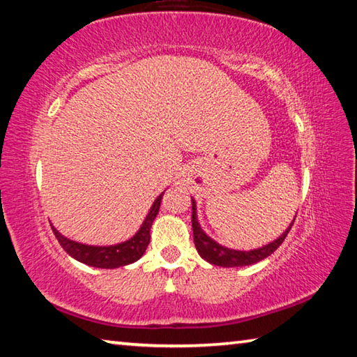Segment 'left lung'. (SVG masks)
<instances>
[{"instance_id": "left-lung-1", "label": "left lung", "mask_w": 357, "mask_h": 357, "mask_svg": "<svg viewBox=\"0 0 357 357\" xmlns=\"http://www.w3.org/2000/svg\"><path fill=\"white\" fill-rule=\"evenodd\" d=\"M293 222L289 223V227L280 234L279 238L273 241V243H269L268 245H263V247H259V249H253V250H247V252L245 250L228 249V247H223L219 243H215L214 239H211L208 234L203 231L200 223H198V219H197V203L192 198L193 243H195L197 250H198V253H200V257L203 259H206V261L211 263V264L223 266V268H238V266H249V264L261 261V259H264L266 257H269L271 253H274L277 250V247H280V244L283 243V241H285L288 231L293 227Z\"/></svg>"}]
</instances>
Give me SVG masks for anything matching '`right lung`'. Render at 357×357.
Returning a JSON list of instances; mask_svg holds the SVG:
<instances>
[{
  "label": "right lung",
  "mask_w": 357,
  "mask_h": 357,
  "mask_svg": "<svg viewBox=\"0 0 357 357\" xmlns=\"http://www.w3.org/2000/svg\"><path fill=\"white\" fill-rule=\"evenodd\" d=\"M164 192L155 198L153 206H151L146 219L142 223V227L130 239L124 241V243L114 244V245H86L82 243H75V241L68 239L63 236L58 229L52 225L53 233L58 239V243L61 244L63 249L69 253L72 258H75L77 261L84 263L93 268H102V269H114L119 266H126L140 259L142 255L146 250L149 244L151 234L149 229L155 215L159 214L160 202Z\"/></svg>",
  "instance_id": "right-lung-1"
}]
</instances>
